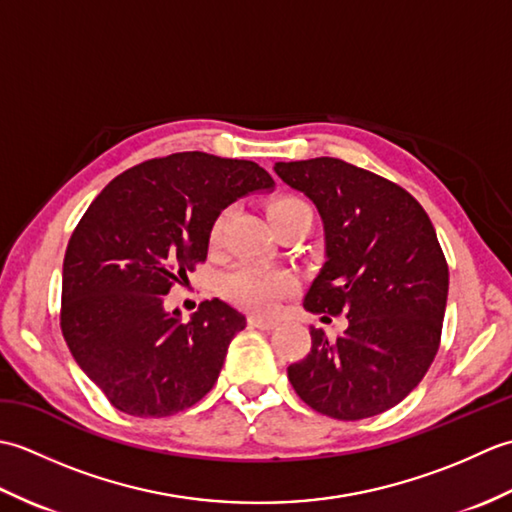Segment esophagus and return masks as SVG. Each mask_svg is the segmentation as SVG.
Here are the masks:
<instances>
[{"label": "esophagus", "instance_id": "esophagus-1", "mask_svg": "<svg viewBox=\"0 0 512 512\" xmlns=\"http://www.w3.org/2000/svg\"><path fill=\"white\" fill-rule=\"evenodd\" d=\"M248 323L253 325V328H259V330H275V328H279V321L266 319V317H250Z\"/></svg>", "mask_w": 512, "mask_h": 512}]
</instances>
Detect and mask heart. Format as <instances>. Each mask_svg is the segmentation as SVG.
<instances>
[{"label": "heart", "instance_id": "heart-1", "mask_svg": "<svg viewBox=\"0 0 512 512\" xmlns=\"http://www.w3.org/2000/svg\"><path fill=\"white\" fill-rule=\"evenodd\" d=\"M303 215L312 220L310 206L292 198V195H284V198H277L268 206V220L270 224L284 220V217H295ZM224 228V215L217 217L211 228V242H220ZM292 290V279L284 270H273V268H262V266H239L233 273H228L222 281V295L233 301L235 306L246 308L250 312L268 314L273 312L279 301L284 299Z\"/></svg>", "mask_w": 512, "mask_h": 512}]
</instances>
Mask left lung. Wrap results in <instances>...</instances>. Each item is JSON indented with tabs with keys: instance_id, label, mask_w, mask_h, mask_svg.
Listing matches in <instances>:
<instances>
[{
	"instance_id": "obj_1",
	"label": "left lung",
	"mask_w": 512,
	"mask_h": 512,
	"mask_svg": "<svg viewBox=\"0 0 512 512\" xmlns=\"http://www.w3.org/2000/svg\"><path fill=\"white\" fill-rule=\"evenodd\" d=\"M273 169L323 224L325 262L303 308L325 321L347 317L336 339L310 325V352L288 367V380L325 416H378L420 383L438 352L449 268L436 228L405 189L339 158Z\"/></svg>"
}]
</instances>
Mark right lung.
<instances>
[{
    "mask_svg": "<svg viewBox=\"0 0 512 512\" xmlns=\"http://www.w3.org/2000/svg\"><path fill=\"white\" fill-rule=\"evenodd\" d=\"M273 189L257 162L184 151L127 169L85 211L63 259L61 330L118 411L165 418L213 389L246 317L213 299L182 321L165 295L204 262L226 206Z\"/></svg>",
    "mask_w": 512,
    "mask_h": 512,
    "instance_id": "add662e5",
    "label": "right lung"
}]
</instances>
